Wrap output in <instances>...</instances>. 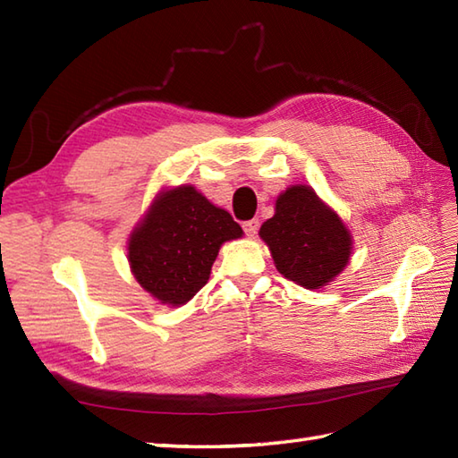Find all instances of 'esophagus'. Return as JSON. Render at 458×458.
<instances>
[{
  "label": "esophagus",
  "instance_id": "34e87169",
  "mask_svg": "<svg viewBox=\"0 0 458 458\" xmlns=\"http://www.w3.org/2000/svg\"><path fill=\"white\" fill-rule=\"evenodd\" d=\"M258 228H259V220H256V218L244 222V232L250 238H254L258 234Z\"/></svg>",
  "mask_w": 458,
  "mask_h": 458
}]
</instances>
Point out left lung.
<instances>
[{"label":"left lung","mask_w":458,"mask_h":458,"mask_svg":"<svg viewBox=\"0 0 458 458\" xmlns=\"http://www.w3.org/2000/svg\"><path fill=\"white\" fill-rule=\"evenodd\" d=\"M259 236L281 276L305 289H320L344 269L350 258L343 220L305 184L279 194L276 214L261 224Z\"/></svg>","instance_id":"1"}]
</instances>
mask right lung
Listing matches in <instances>:
<instances>
[{
  "mask_svg": "<svg viewBox=\"0 0 458 458\" xmlns=\"http://www.w3.org/2000/svg\"><path fill=\"white\" fill-rule=\"evenodd\" d=\"M240 224L187 184L163 192L130 238V266L140 285L165 305H184L208 281L226 240Z\"/></svg>",
  "mask_w": 458,
  "mask_h": 458,
  "instance_id": "1",
  "label": "right lung"
}]
</instances>
